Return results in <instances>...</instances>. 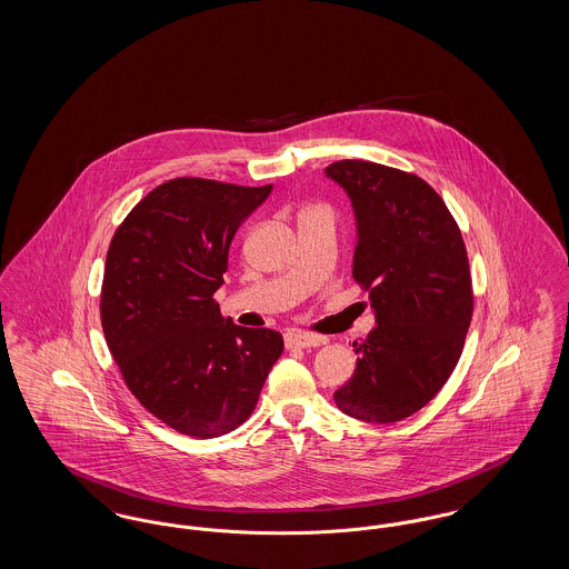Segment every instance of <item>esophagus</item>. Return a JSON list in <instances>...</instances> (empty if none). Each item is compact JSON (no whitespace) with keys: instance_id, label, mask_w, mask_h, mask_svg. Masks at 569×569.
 <instances>
[{"instance_id":"34e87169","label":"esophagus","mask_w":569,"mask_h":569,"mask_svg":"<svg viewBox=\"0 0 569 569\" xmlns=\"http://www.w3.org/2000/svg\"><path fill=\"white\" fill-rule=\"evenodd\" d=\"M326 343L325 337L318 335H309L302 330H288L286 332V348L288 350H305V348H318Z\"/></svg>"}]
</instances>
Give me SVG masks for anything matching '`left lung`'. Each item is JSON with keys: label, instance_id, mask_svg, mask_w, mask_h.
<instances>
[{"label": "left lung", "instance_id": "8db88e82", "mask_svg": "<svg viewBox=\"0 0 569 569\" xmlns=\"http://www.w3.org/2000/svg\"><path fill=\"white\" fill-rule=\"evenodd\" d=\"M326 177L348 191L358 223L353 279L378 326L362 343L337 407L365 422H399L427 406L452 376L473 313L459 223L420 177L341 160Z\"/></svg>", "mask_w": 569, "mask_h": 569}]
</instances>
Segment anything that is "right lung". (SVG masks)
<instances>
[{
	"label": "right lung",
	"mask_w": 569,
	"mask_h": 569,
	"mask_svg": "<svg viewBox=\"0 0 569 569\" xmlns=\"http://www.w3.org/2000/svg\"><path fill=\"white\" fill-rule=\"evenodd\" d=\"M271 190L170 179L110 241L100 297L110 353L140 406L179 433L241 427L283 352L277 330L234 325L213 298L234 232Z\"/></svg>",
	"instance_id": "obj_1"
}]
</instances>
